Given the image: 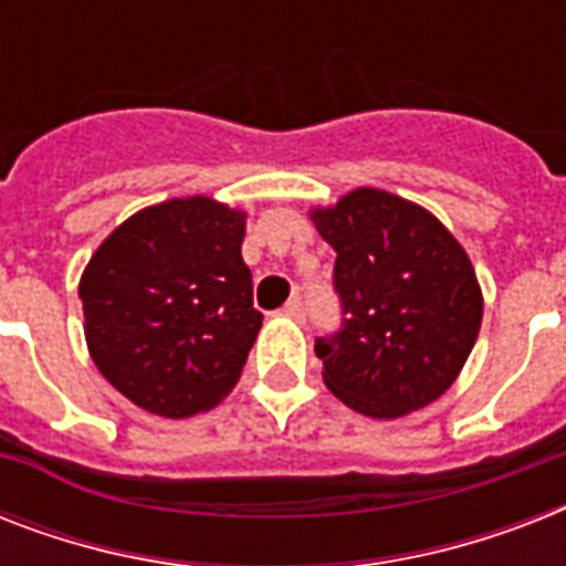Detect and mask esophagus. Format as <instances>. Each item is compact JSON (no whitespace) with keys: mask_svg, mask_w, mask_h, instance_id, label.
Listing matches in <instances>:
<instances>
[{"mask_svg":"<svg viewBox=\"0 0 566 566\" xmlns=\"http://www.w3.org/2000/svg\"><path fill=\"white\" fill-rule=\"evenodd\" d=\"M282 311H284V314H287V317H293V319L305 317V305H302L300 296H293V300L287 302V305H284Z\"/></svg>","mask_w":566,"mask_h":566,"instance_id":"obj_1","label":"esophagus"}]
</instances>
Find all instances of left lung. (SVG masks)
I'll return each instance as SVG.
<instances>
[{
	"label": "left lung",
	"instance_id": "left-lung-1",
	"mask_svg": "<svg viewBox=\"0 0 566 566\" xmlns=\"http://www.w3.org/2000/svg\"><path fill=\"white\" fill-rule=\"evenodd\" d=\"M311 220L337 252L344 314L314 346L328 390L376 420L434 402L482 326V291L461 243L420 205L376 188Z\"/></svg>",
	"mask_w": 566,
	"mask_h": 566
}]
</instances>
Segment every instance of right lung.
I'll return each instance as SVG.
<instances>
[{
  "instance_id": "right-lung-1",
  "label": "right lung",
  "mask_w": 566,
  "mask_h": 566,
  "mask_svg": "<svg viewBox=\"0 0 566 566\" xmlns=\"http://www.w3.org/2000/svg\"><path fill=\"white\" fill-rule=\"evenodd\" d=\"M243 213L193 196L135 213L84 270V337L119 394L193 417L229 394L264 314L252 308Z\"/></svg>"
}]
</instances>
